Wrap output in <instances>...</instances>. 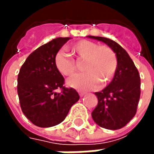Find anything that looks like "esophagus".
I'll list each match as a JSON object with an SVG mask.
<instances>
[{
    "mask_svg": "<svg viewBox=\"0 0 154 154\" xmlns=\"http://www.w3.org/2000/svg\"><path fill=\"white\" fill-rule=\"evenodd\" d=\"M86 94V92H84V91H79V96H80L81 97H82Z\"/></svg>",
    "mask_w": 154,
    "mask_h": 154,
    "instance_id": "1",
    "label": "esophagus"
}]
</instances>
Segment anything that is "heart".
I'll return each instance as SVG.
<instances>
[{"label":"heart","instance_id":"b5f03b06","mask_svg":"<svg viewBox=\"0 0 154 154\" xmlns=\"http://www.w3.org/2000/svg\"><path fill=\"white\" fill-rule=\"evenodd\" d=\"M72 53L81 60H85L83 73L77 74L67 80V85L77 90H93L99 83L105 87L115 77L118 68L116 52L108 45H98L93 41L82 39L72 44ZM55 67L62 75L72 76L77 70L75 61L63 51L54 56Z\"/></svg>","mask_w":154,"mask_h":154}]
</instances>
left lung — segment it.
<instances>
[{"label":"left lung","mask_w":154,"mask_h":154,"mask_svg":"<svg viewBox=\"0 0 154 154\" xmlns=\"http://www.w3.org/2000/svg\"><path fill=\"white\" fill-rule=\"evenodd\" d=\"M89 38L102 41L116 52L118 68L115 77L105 89L96 92L98 104L91 113L97 125L107 129H119L135 116L140 98V77L128 53L110 38L97 36Z\"/></svg>","instance_id":"1"}]
</instances>
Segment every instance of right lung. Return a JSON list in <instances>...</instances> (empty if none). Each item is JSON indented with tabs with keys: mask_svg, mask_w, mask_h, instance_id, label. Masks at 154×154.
I'll use <instances>...</instances> for the list:
<instances>
[{
	"mask_svg": "<svg viewBox=\"0 0 154 154\" xmlns=\"http://www.w3.org/2000/svg\"><path fill=\"white\" fill-rule=\"evenodd\" d=\"M70 38H56L29 55L20 67L17 92L22 112L35 125L47 128L63 122L72 105L79 100L73 88L64 86L56 69L54 56ZM61 89L60 93H56Z\"/></svg>",
	"mask_w": 154,
	"mask_h": 154,
	"instance_id": "obj_1",
	"label": "right lung"
}]
</instances>
